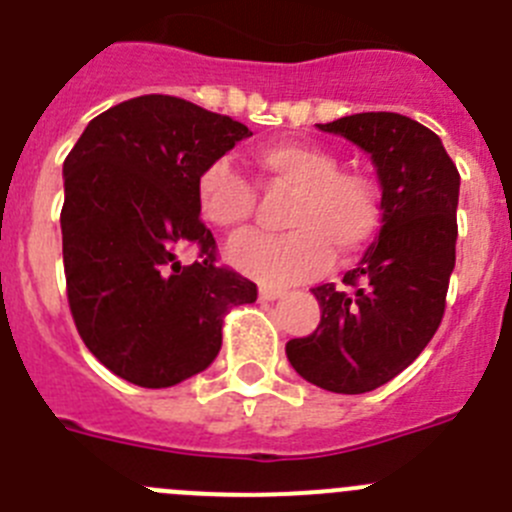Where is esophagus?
I'll list each match as a JSON object with an SVG mask.
<instances>
[{
	"label": "esophagus",
	"mask_w": 512,
	"mask_h": 512,
	"mask_svg": "<svg viewBox=\"0 0 512 512\" xmlns=\"http://www.w3.org/2000/svg\"><path fill=\"white\" fill-rule=\"evenodd\" d=\"M285 290L283 288H272V285H262L260 288V300H278L283 298Z\"/></svg>",
	"instance_id": "obj_1"
}]
</instances>
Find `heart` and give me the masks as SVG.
Listing matches in <instances>:
<instances>
[{"label": "heart", "instance_id": "obj_1", "mask_svg": "<svg viewBox=\"0 0 512 512\" xmlns=\"http://www.w3.org/2000/svg\"><path fill=\"white\" fill-rule=\"evenodd\" d=\"M270 184L293 189L285 234H247L229 245V260L250 278L288 285L321 275L336 252H364L381 227V191L366 171L338 169L331 148L308 141H270L255 151ZM197 204L217 229L237 234L250 224L257 194L229 159H214L197 176Z\"/></svg>", "mask_w": 512, "mask_h": 512}]
</instances>
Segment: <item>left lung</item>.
<instances>
[{"label": "left lung", "instance_id": "1", "mask_svg": "<svg viewBox=\"0 0 512 512\" xmlns=\"http://www.w3.org/2000/svg\"><path fill=\"white\" fill-rule=\"evenodd\" d=\"M321 131L361 146L381 181V232L346 288H313L315 333L285 346L293 369L336 394H366L407 369L442 323L455 270L460 174L442 141L399 113H356Z\"/></svg>", "mask_w": 512, "mask_h": 512}]
</instances>
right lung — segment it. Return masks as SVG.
<instances>
[{
	"instance_id": "1",
	"label": "right lung",
	"mask_w": 512,
	"mask_h": 512,
	"mask_svg": "<svg viewBox=\"0 0 512 512\" xmlns=\"http://www.w3.org/2000/svg\"><path fill=\"white\" fill-rule=\"evenodd\" d=\"M245 123L174 95H138L95 116L62 164V262L75 328L105 369L166 389L207 369L224 315L257 285L219 265L197 176ZM198 250L181 266L178 252Z\"/></svg>"
}]
</instances>
